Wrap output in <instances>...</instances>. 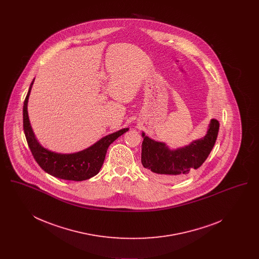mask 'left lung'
<instances>
[{
    "label": "left lung",
    "mask_w": 259,
    "mask_h": 259,
    "mask_svg": "<svg viewBox=\"0 0 259 259\" xmlns=\"http://www.w3.org/2000/svg\"><path fill=\"white\" fill-rule=\"evenodd\" d=\"M220 130V122L211 119L206 136L184 148L170 149L164 143L143 133L142 164L150 175L164 182H177L188 177L208 158Z\"/></svg>",
    "instance_id": "8db88e82"
}]
</instances>
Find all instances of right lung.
Masks as SVG:
<instances>
[{
	"mask_svg": "<svg viewBox=\"0 0 259 259\" xmlns=\"http://www.w3.org/2000/svg\"><path fill=\"white\" fill-rule=\"evenodd\" d=\"M33 83L34 79L29 87V91L25 98L23 106V129L28 146L31 149L35 160L37 161L39 167L45 172L62 180L81 182L96 176L104 163L110 145L118 137L127 132L129 128H124L115 133L106 136L99 140L93 146L78 152L62 154L49 150L41 147V145H39L37 142L28 116L27 104Z\"/></svg>",
	"mask_w": 259,
	"mask_h": 259,
	"instance_id": "obj_1",
	"label": "right lung"
}]
</instances>
